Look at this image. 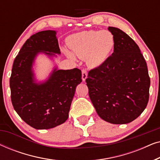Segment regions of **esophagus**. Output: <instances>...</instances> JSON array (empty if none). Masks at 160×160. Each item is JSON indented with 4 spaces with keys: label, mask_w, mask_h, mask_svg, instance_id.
Segmentation results:
<instances>
[{
    "label": "esophagus",
    "mask_w": 160,
    "mask_h": 160,
    "mask_svg": "<svg viewBox=\"0 0 160 160\" xmlns=\"http://www.w3.org/2000/svg\"><path fill=\"white\" fill-rule=\"evenodd\" d=\"M82 80L83 82H85V80H86V78H87V72L86 70H82Z\"/></svg>",
    "instance_id": "esophagus-1"
}]
</instances>
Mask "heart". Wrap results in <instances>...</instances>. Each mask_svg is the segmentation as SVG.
Here are the masks:
<instances>
[{
    "label": "heart",
    "instance_id": "heart-1",
    "mask_svg": "<svg viewBox=\"0 0 160 160\" xmlns=\"http://www.w3.org/2000/svg\"><path fill=\"white\" fill-rule=\"evenodd\" d=\"M113 35L108 30H88L74 35L70 39L69 47L73 54L79 58H86L90 67L98 68L106 62L114 47ZM65 53L74 58L68 51Z\"/></svg>",
    "mask_w": 160,
    "mask_h": 160
}]
</instances>
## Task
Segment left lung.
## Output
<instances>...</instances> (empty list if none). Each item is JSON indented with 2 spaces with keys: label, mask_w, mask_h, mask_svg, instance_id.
Here are the masks:
<instances>
[{
  "label": "left lung",
  "mask_w": 160,
  "mask_h": 160,
  "mask_svg": "<svg viewBox=\"0 0 160 160\" xmlns=\"http://www.w3.org/2000/svg\"><path fill=\"white\" fill-rule=\"evenodd\" d=\"M108 29L114 37L113 52L102 65L89 72L86 82L98 116L111 124H128L147 106L150 78L136 43L119 28Z\"/></svg>",
  "instance_id": "left-lung-1"
}]
</instances>
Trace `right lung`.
<instances>
[{"label": "right lung", "instance_id": "1", "mask_svg": "<svg viewBox=\"0 0 160 160\" xmlns=\"http://www.w3.org/2000/svg\"><path fill=\"white\" fill-rule=\"evenodd\" d=\"M55 30H43L25 41L13 64L10 78L11 98L14 110L24 122L37 130L55 128L64 123L76 88L82 82L78 68H54L47 80L37 82L33 66L36 57L51 58L60 54Z\"/></svg>", "mask_w": 160, "mask_h": 160}]
</instances>
